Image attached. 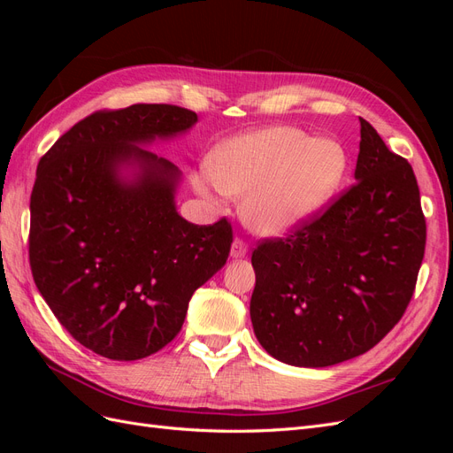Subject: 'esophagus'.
Segmentation results:
<instances>
[{"label":"esophagus","mask_w":453,"mask_h":453,"mask_svg":"<svg viewBox=\"0 0 453 453\" xmlns=\"http://www.w3.org/2000/svg\"><path fill=\"white\" fill-rule=\"evenodd\" d=\"M245 255H248V245H245V242H243V240L236 238L234 242H232L230 257H232V258H243Z\"/></svg>","instance_id":"obj_1"}]
</instances>
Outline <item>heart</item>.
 Instances as JSON below:
<instances>
[{
    "mask_svg": "<svg viewBox=\"0 0 453 453\" xmlns=\"http://www.w3.org/2000/svg\"><path fill=\"white\" fill-rule=\"evenodd\" d=\"M348 168L349 155L340 142L313 140L295 127L240 134L219 145L208 162L221 193L243 196L242 221L260 236H281L311 221L334 198ZM195 187L210 195L205 175L195 177Z\"/></svg>",
    "mask_w": 453,
    "mask_h": 453,
    "instance_id": "heart-1",
    "label": "heart"
}]
</instances>
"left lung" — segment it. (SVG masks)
Segmentation results:
<instances>
[{"label":"left lung","instance_id":"left-lung-1","mask_svg":"<svg viewBox=\"0 0 453 453\" xmlns=\"http://www.w3.org/2000/svg\"><path fill=\"white\" fill-rule=\"evenodd\" d=\"M359 120L355 185L251 257L255 336L273 359L293 366L323 368L366 353L414 295L427 236L416 175Z\"/></svg>","mask_w":453,"mask_h":453}]
</instances>
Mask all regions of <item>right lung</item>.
Listing matches in <instances>:
<instances>
[{
    "mask_svg": "<svg viewBox=\"0 0 453 453\" xmlns=\"http://www.w3.org/2000/svg\"><path fill=\"white\" fill-rule=\"evenodd\" d=\"M198 122L135 104L79 120L39 160L30 266L41 296L79 344L113 361L157 353L181 331L188 300L226 263V219L177 213L180 168L145 147Z\"/></svg>",
    "mask_w": 453,
    "mask_h": 453,
    "instance_id": "right-lung-1",
    "label": "right lung"
}]
</instances>
